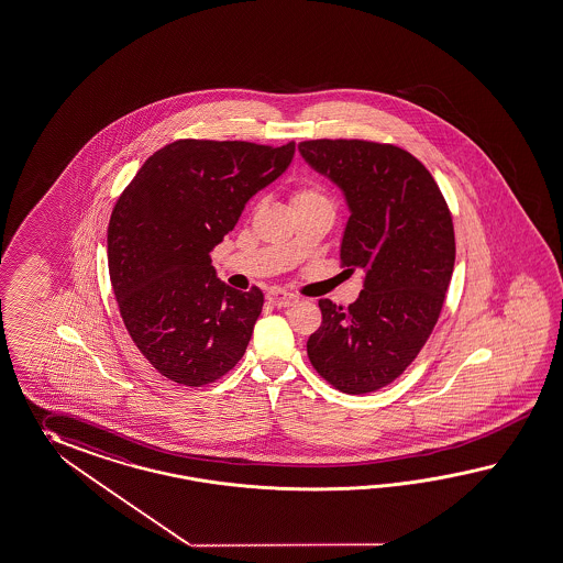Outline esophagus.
Listing matches in <instances>:
<instances>
[{
    "mask_svg": "<svg viewBox=\"0 0 563 563\" xmlns=\"http://www.w3.org/2000/svg\"><path fill=\"white\" fill-rule=\"evenodd\" d=\"M299 301L295 295L285 292V290H271L268 292V302H273L275 307H290L295 302Z\"/></svg>",
    "mask_w": 563,
    "mask_h": 563,
    "instance_id": "esophagus-1",
    "label": "esophagus"
}]
</instances>
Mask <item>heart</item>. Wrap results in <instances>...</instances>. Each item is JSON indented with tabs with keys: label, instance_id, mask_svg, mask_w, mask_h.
<instances>
[{
	"label": "heart",
	"instance_id": "heart-1",
	"mask_svg": "<svg viewBox=\"0 0 563 563\" xmlns=\"http://www.w3.org/2000/svg\"><path fill=\"white\" fill-rule=\"evenodd\" d=\"M302 203H330V199L316 183H302L292 192V206H302Z\"/></svg>",
	"mask_w": 563,
	"mask_h": 563
}]
</instances>
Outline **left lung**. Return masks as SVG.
<instances>
[{"label": "left lung", "instance_id": "8db88e82", "mask_svg": "<svg viewBox=\"0 0 563 563\" xmlns=\"http://www.w3.org/2000/svg\"><path fill=\"white\" fill-rule=\"evenodd\" d=\"M307 165L333 180L350 207L340 258L364 271L347 307L321 299L307 356L331 386L366 395L397 380L438 323L455 262L452 213L412 154L366 140H307Z\"/></svg>", "mask_w": 563, "mask_h": 563}]
</instances>
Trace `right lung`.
<instances>
[{"instance_id": "add662e5", "label": "right lung", "mask_w": 563, "mask_h": 563, "mask_svg": "<svg viewBox=\"0 0 563 563\" xmlns=\"http://www.w3.org/2000/svg\"><path fill=\"white\" fill-rule=\"evenodd\" d=\"M292 154L295 142L177 140L120 195L108 228L111 287L132 342L168 380L216 383L244 356L264 295L221 283L209 254Z\"/></svg>"}]
</instances>
